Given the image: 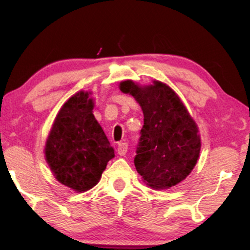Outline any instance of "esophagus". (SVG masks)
Segmentation results:
<instances>
[{
  "label": "esophagus",
  "mask_w": 250,
  "mask_h": 250,
  "mask_svg": "<svg viewBox=\"0 0 250 250\" xmlns=\"http://www.w3.org/2000/svg\"><path fill=\"white\" fill-rule=\"evenodd\" d=\"M126 151H128V143L120 142L118 145V154L119 155H125Z\"/></svg>",
  "instance_id": "esophagus-1"
}]
</instances>
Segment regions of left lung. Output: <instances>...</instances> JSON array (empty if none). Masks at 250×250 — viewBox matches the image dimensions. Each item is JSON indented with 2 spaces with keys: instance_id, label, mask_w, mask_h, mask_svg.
<instances>
[{
  "instance_id": "obj_1",
  "label": "left lung",
  "mask_w": 250,
  "mask_h": 250,
  "mask_svg": "<svg viewBox=\"0 0 250 250\" xmlns=\"http://www.w3.org/2000/svg\"><path fill=\"white\" fill-rule=\"evenodd\" d=\"M120 90L134 97L145 116L134 156L138 173L153 188L180 183L195 167L201 150L197 126L185 105L161 82L139 87L125 80Z\"/></svg>"
}]
</instances>
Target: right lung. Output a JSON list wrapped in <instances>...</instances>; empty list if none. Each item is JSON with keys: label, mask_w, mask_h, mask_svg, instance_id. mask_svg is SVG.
<instances>
[{"label": "right lung", "mask_w": 250, "mask_h": 250, "mask_svg": "<svg viewBox=\"0 0 250 250\" xmlns=\"http://www.w3.org/2000/svg\"><path fill=\"white\" fill-rule=\"evenodd\" d=\"M92 109L88 92L71 97L58 112L46 142V160L55 177L77 192L94 188L115 156Z\"/></svg>", "instance_id": "add662e5"}]
</instances>
